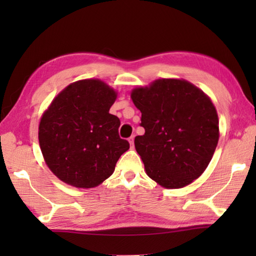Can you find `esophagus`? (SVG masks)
Listing matches in <instances>:
<instances>
[{
	"label": "esophagus",
	"instance_id": "1",
	"mask_svg": "<svg viewBox=\"0 0 256 256\" xmlns=\"http://www.w3.org/2000/svg\"><path fill=\"white\" fill-rule=\"evenodd\" d=\"M128 142H130V146H131V148L133 149V146H134V136H133L128 138Z\"/></svg>",
	"mask_w": 256,
	"mask_h": 256
}]
</instances>
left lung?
<instances>
[{
	"label": "left lung",
	"mask_w": 256,
	"mask_h": 256,
	"mask_svg": "<svg viewBox=\"0 0 256 256\" xmlns=\"http://www.w3.org/2000/svg\"><path fill=\"white\" fill-rule=\"evenodd\" d=\"M144 136L134 138L146 175L166 188L198 178L219 140V120L206 94L190 82L159 79L132 90Z\"/></svg>",
	"instance_id": "1"
}]
</instances>
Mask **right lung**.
Masks as SVG:
<instances>
[{"label": "right lung", "mask_w": 256, "mask_h": 256, "mask_svg": "<svg viewBox=\"0 0 256 256\" xmlns=\"http://www.w3.org/2000/svg\"><path fill=\"white\" fill-rule=\"evenodd\" d=\"M118 92L98 79L73 82L42 116L38 138L46 164L64 183L79 188L102 184L114 172L130 144L110 114Z\"/></svg>", "instance_id": "add662e5"}]
</instances>
